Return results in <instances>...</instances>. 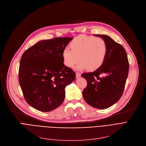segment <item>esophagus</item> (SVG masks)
Masks as SVG:
<instances>
[{"label":"esophagus","mask_w":146,"mask_h":146,"mask_svg":"<svg viewBox=\"0 0 146 146\" xmlns=\"http://www.w3.org/2000/svg\"><path fill=\"white\" fill-rule=\"evenodd\" d=\"M76 77H77V78H79L81 77V74L78 72H76Z\"/></svg>","instance_id":"1"}]
</instances>
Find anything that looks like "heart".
Returning a JSON list of instances; mask_svg holds the SVG:
<instances>
[{
  "label": "heart",
  "mask_w": 146,
  "mask_h": 146,
  "mask_svg": "<svg viewBox=\"0 0 146 146\" xmlns=\"http://www.w3.org/2000/svg\"><path fill=\"white\" fill-rule=\"evenodd\" d=\"M71 50L64 48L62 56L65 65L73 67L78 60L77 68H88L93 71L100 68L105 60L108 47L106 41L99 37L81 36L75 37L69 44Z\"/></svg>",
  "instance_id": "1"
}]
</instances>
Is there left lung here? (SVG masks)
<instances>
[{
  "instance_id": "8db88e82",
  "label": "left lung",
  "mask_w": 146,
  "mask_h": 146,
  "mask_svg": "<svg viewBox=\"0 0 146 146\" xmlns=\"http://www.w3.org/2000/svg\"><path fill=\"white\" fill-rule=\"evenodd\" d=\"M105 40L108 50L102 66L92 72L84 73L87 86L83 90L85 101L91 106L104 109L114 105L123 94L129 71L125 50L106 35L95 34Z\"/></svg>"
}]
</instances>
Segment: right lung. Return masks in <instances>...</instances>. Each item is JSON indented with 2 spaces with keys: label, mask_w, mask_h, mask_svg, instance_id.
<instances>
[{
  "label": "right lung",
  "mask_w": 146,
  "mask_h": 146,
  "mask_svg": "<svg viewBox=\"0 0 146 146\" xmlns=\"http://www.w3.org/2000/svg\"><path fill=\"white\" fill-rule=\"evenodd\" d=\"M73 38L41 40L29 47L20 60L19 82L29 105L41 112H50L63 103L65 87L75 73L64 65L62 53Z\"/></svg>",
  "instance_id": "obj_1"
}]
</instances>
